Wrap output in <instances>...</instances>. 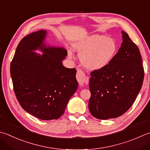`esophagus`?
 Here are the masks:
<instances>
[{"label": "esophagus", "instance_id": "1", "mask_svg": "<svg viewBox=\"0 0 150 150\" xmlns=\"http://www.w3.org/2000/svg\"><path fill=\"white\" fill-rule=\"evenodd\" d=\"M76 78H77V80L80 86H83L84 83L86 82L87 77L85 75L84 73L82 71V70L79 69L77 70V75H76Z\"/></svg>", "mask_w": 150, "mask_h": 150}]
</instances>
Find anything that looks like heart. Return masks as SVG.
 <instances>
[{"instance_id": "heart-1", "label": "heart", "mask_w": 150, "mask_h": 150, "mask_svg": "<svg viewBox=\"0 0 150 150\" xmlns=\"http://www.w3.org/2000/svg\"><path fill=\"white\" fill-rule=\"evenodd\" d=\"M118 48L114 38L98 34L85 37L73 45L82 64L89 70H99L107 67L116 56ZM68 54L69 57H72L71 52Z\"/></svg>"}]
</instances>
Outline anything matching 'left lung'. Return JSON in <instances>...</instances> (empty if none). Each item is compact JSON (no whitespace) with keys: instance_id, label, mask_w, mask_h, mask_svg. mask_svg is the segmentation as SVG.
Masks as SVG:
<instances>
[{"instance_id":"8db88e82","label":"left lung","mask_w":150,"mask_h":150,"mask_svg":"<svg viewBox=\"0 0 150 150\" xmlns=\"http://www.w3.org/2000/svg\"><path fill=\"white\" fill-rule=\"evenodd\" d=\"M122 34L121 47L112 62L90 73L88 107L99 120L116 118L127 112L142 86L144 71L139 49L125 32Z\"/></svg>"}]
</instances>
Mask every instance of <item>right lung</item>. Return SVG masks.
<instances>
[{
	"label": "right lung",
	"instance_id": "add662e5",
	"mask_svg": "<svg viewBox=\"0 0 150 150\" xmlns=\"http://www.w3.org/2000/svg\"><path fill=\"white\" fill-rule=\"evenodd\" d=\"M47 31L41 30L23 38L10 64L13 90L22 108L43 120H57L64 112L78 87L75 68H66L62 60L67 51L47 46ZM40 50L42 55L35 50Z\"/></svg>",
	"mask_w": 150,
	"mask_h": 150
}]
</instances>
